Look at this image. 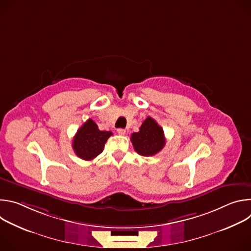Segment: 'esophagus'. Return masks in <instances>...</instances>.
<instances>
[{
    "instance_id": "obj_1",
    "label": "esophagus",
    "mask_w": 251,
    "mask_h": 251,
    "mask_svg": "<svg viewBox=\"0 0 251 251\" xmlns=\"http://www.w3.org/2000/svg\"><path fill=\"white\" fill-rule=\"evenodd\" d=\"M117 133H118L119 135H124V134L126 133V130H125V129H122V128H119V129H117Z\"/></svg>"
}]
</instances>
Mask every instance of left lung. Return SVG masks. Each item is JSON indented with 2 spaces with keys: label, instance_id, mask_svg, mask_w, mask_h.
<instances>
[{
  "label": "left lung",
  "instance_id": "1",
  "mask_svg": "<svg viewBox=\"0 0 251 251\" xmlns=\"http://www.w3.org/2000/svg\"><path fill=\"white\" fill-rule=\"evenodd\" d=\"M131 142L139 155L149 157L156 155L164 148L166 139L162 127L152 117H147L139 132L131 135Z\"/></svg>",
  "mask_w": 251,
  "mask_h": 251
}]
</instances>
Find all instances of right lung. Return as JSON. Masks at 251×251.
<instances>
[{
  "label": "right lung",
  "instance_id": "right-lung-1",
  "mask_svg": "<svg viewBox=\"0 0 251 251\" xmlns=\"http://www.w3.org/2000/svg\"><path fill=\"white\" fill-rule=\"evenodd\" d=\"M110 131H100L92 119H88L76 132L73 140V148L77 157L90 161L102 153Z\"/></svg>",
  "mask_w": 251,
  "mask_h": 251
}]
</instances>
